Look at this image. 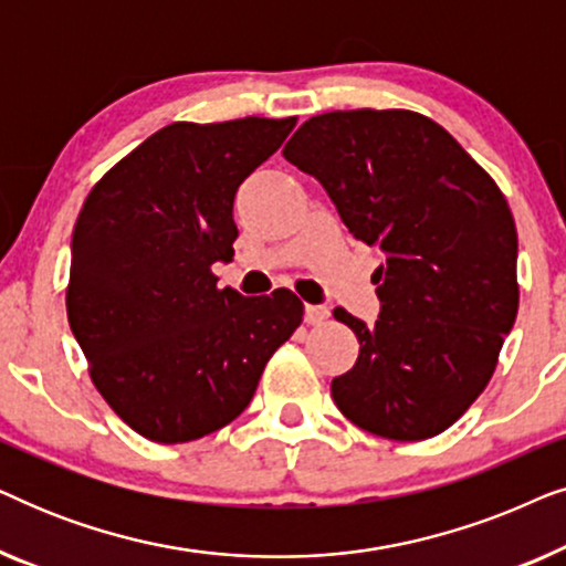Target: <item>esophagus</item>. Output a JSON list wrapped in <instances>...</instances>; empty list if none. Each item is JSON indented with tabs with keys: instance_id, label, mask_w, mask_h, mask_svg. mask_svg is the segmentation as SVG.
<instances>
[{
	"instance_id": "obj_1",
	"label": "esophagus",
	"mask_w": 566,
	"mask_h": 566,
	"mask_svg": "<svg viewBox=\"0 0 566 566\" xmlns=\"http://www.w3.org/2000/svg\"><path fill=\"white\" fill-rule=\"evenodd\" d=\"M327 316H329L327 306H319V304H306L304 306V319L308 324H322L324 319H327Z\"/></svg>"
}]
</instances>
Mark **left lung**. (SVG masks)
I'll return each instance as SVG.
<instances>
[{"label": "left lung", "mask_w": 566, "mask_h": 566, "mask_svg": "<svg viewBox=\"0 0 566 566\" xmlns=\"http://www.w3.org/2000/svg\"><path fill=\"white\" fill-rule=\"evenodd\" d=\"M283 157L381 252L378 319L335 308L360 353L332 378L347 420L389 440L438 436L497 366L517 314V231L497 185L436 120L409 111L308 118Z\"/></svg>", "instance_id": "8db88e82"}]
</instances>
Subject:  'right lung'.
<instances>
[{"label": "right lung", "instance_id": "right-lung-1", "mask_svg": "<svg viewBox=\"0 0 566 566\" xmlns=\"http://www.w3.org/2000/svg\"><path fill=\"white\" fill-rule=\"evenodd\" d=\"M296 118L172 123L120 159L84 200L72 234L69 324L97 391L157 443L221 430L301 324L277 289H219L234 258V196L281 149Z\"/></svg>", "mask_w": 566, "mask_h": 566}]
</instances>
